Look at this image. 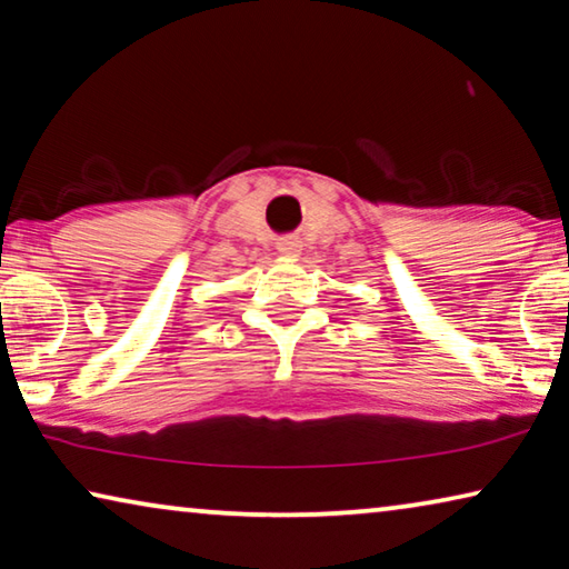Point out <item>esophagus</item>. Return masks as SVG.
Segmentation results:
<instances>
[{"mask_svg":"<svg viewBox=\"0 0 569 569\" xmlns=\"http://www.w3.org/2000/svg\"><path fill=\"white\" fill-rule=\"evenodd\" d=\"M278 253L281 256H288V258H296L298 253H301V240L298 238H281L278 240Z\"/></svg>","mask_w":569,"mask_h":569,"instance_id":"1","label":"esophagus"}]
</instances>
